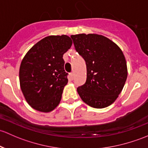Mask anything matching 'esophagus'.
Listing matches in <instances>:
<instances>
[{"instance_id": "34e87169", "label": "esophagus", "mask_w": 148, "mask_h": 148, "mask_svg": "<svg viewBox=\"0 0 148 148\" xmlns=\"http://www.w3.org/2000/svg\"><path fill=\"white\" fill-rule=\"evenodd\" d=\"M74 73H73V72L70 73V74H69V76H70V78H71V80H72V79H74Z\"/></svg>"}]
</instances>
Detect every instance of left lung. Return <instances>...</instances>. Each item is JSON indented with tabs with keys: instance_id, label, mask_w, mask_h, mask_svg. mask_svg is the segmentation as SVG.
I'll use <instances>...</instances> for the list:
<instances>
[{
	"instance_id": "1",
	"label": "left lung",
	"mask_w": 148,
	"mask_h": 148,
	"mask_svg": "<svg viewBox=\"0 0 148 148\" xmlns=\"http://www.w3.org/2000/svg\"><path fill=\"white\" fill-rule=\"evenodd\" d=\"M78 53L86 64V83L77 88L82 100L89 106L111 105L126 82V60L122 50L110 39L97 34L71 35Z\"/></svg>"
}]
</instances>
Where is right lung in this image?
Wrapping results in <instances>:
<instances>
[{
  "label": "right lung",
  "instance_id": "1",
  "mask_svg": "<svg viewBox=\"0 0 148 148\" xmlns=\"http://www.w3.org/2000/svg\"><path fill=\"white\" fill-rule=\"evenodd\" d=\"M71 45L67 35H50L37 42L23 57L20 85L26 101L34 109L48 113L60 104L68 82L63 54Z\"/></svg>",
  "mask_w": 148,
  "mask_h": 148
}]
</instances>
